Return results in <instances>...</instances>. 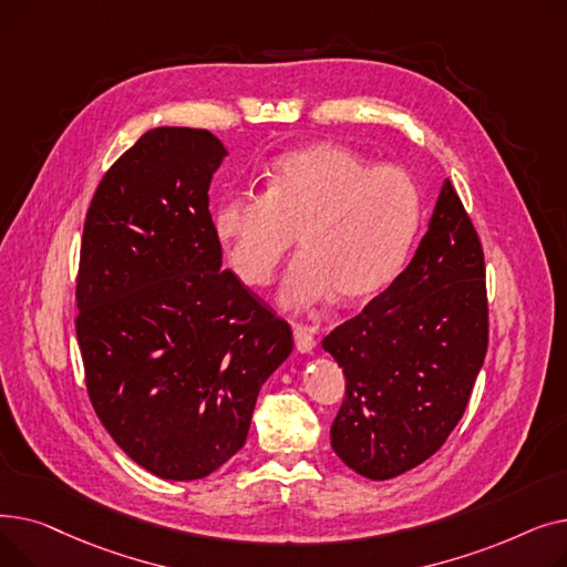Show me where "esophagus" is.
Wrapping results in <instances>:
<instances>
[{
  "label": "esophagus",
  "instance_id": "esophagus-1",
  "mask_svg": "<svg viewBox=\"0 0 567 567\" xmlns=\"http://www.w3.org/2000/svg\"><path fill=\"white\" fill-rule=\"evenodd\" d=\"M291 329H293V344H296V349H299L301 353H310V351L315 349V344H317V340H315V336H312V329H310V326L293 323Z\"/></svg>",
  "mask_w": 567,
  "mask_h": 567
}]
</instances>
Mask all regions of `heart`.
<instances>
[{"mask_svg": "<svg viewBox=\"0 0 567 567\" xmlns=\"http://www.w3.org/2000/svg\"><path fill=\"white\" fill-rule=\"evenodd\" d=\"M421 218L423 195L411 172L315 144L282 156L266 193H225L214 231L234 274L255 287L274 280L299 234L303 255L289 268L282 301L310 308L336 291L359 303L389 287Z\"/></svg>", "mask_w": 567, "mask_h": 567, "instance_id": "heart-1", "label": "heart"}]
</instances>
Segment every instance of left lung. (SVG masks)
Masks as SVG:
<instances>
[{
    "label": "left lung",
    "mask_w": 567,
    "mask_h": 567,
    "mask_svg": "<svg viewBox=\"0 0 567 567\" xmlns=\"http://www.w3.org/2000/svg\"><path fill=\"white\" fill-rule=\"evenodd\" d=\"M487 312L481 236L445 178L409 266L321 342L347 379L331 445L349 468L389 481L441 449L483 368Z\"/></svg>",
    "instance_id": "obj_1"
}]
</instances>
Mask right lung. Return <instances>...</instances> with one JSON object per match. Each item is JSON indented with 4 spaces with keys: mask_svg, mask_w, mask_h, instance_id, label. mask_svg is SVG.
I'll return each mask as SVG.
<instances>
[{
    "mask_svg": "<svg viewBox=\"0 0 567 567\" xmlns=\"http://www.w3.org/2000/svg\"><path fill=\"white\" fill-rule=\"evenodd\" d=\"M227 148L202 128L144 133L86 212L75 333L89 400L133 462L197 481L246 443L291 329L223 268L208 186Z\"/></svg>",
    "mask_w": 567,
    "mask_h": 567,
    "instance_id": "add662e5",
    "label": "right lung"
}]
</instances>
